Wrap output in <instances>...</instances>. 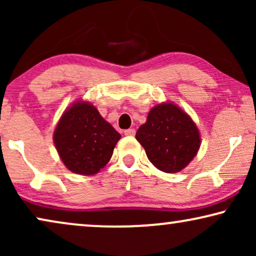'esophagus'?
Instances as JSON below:
<instances>
[{
  "mask_svg": "<svg viewBox=\"0 0 256 256\" xmlns=\"http://www.w3.org/2000/svg\"><path fill=\"white\" fill-rule=\"evenodd\" d=\"M124 135H128V136H134L135 135V129H126V130L124 132Z\"/></svg>",
  "mask_w": 256,
  "mask_h": 256,
  "instance_id": "obj_1",
  "label": "esophagus"
}]
</instances>
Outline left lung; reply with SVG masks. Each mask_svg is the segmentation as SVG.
<instances>
[{
  "label": "left lung",
  "instance_id": "obj_1",
  "mask_svg": "<svg viewBox=\"0 0 256 256\" xmlns=\"http://www.w3.org/2000/svg\"><path fill=\"white\" fill-rule=\"evenodd\" d=\"M136 140L157 169L172 174L184 169L197 155L200 135L191 118L172 104H160L149 112Z\"/></svg>",
  "mask_w": 256,
  "mask_h": 256
}]
</instances>
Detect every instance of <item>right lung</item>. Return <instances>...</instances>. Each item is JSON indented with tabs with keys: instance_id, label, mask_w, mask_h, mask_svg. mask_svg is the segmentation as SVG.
<instances>
[{
	"instance_id": "1",
	"label": "right lung",
	"mask_w": 256,
	"mask_h": 256,
	"mask_svg": "<svg viewBox=\"0 0 256 256\" xmlns=\"http://www.w3.org/2000/svg\"><path fill=\"white\" fill-rule=\"evenodd\" d=\"M121 135L96 107L78 101L62 114L54 140L62 163L78 174H94L106 166Z\"/></svg>"
}]
</instances>
